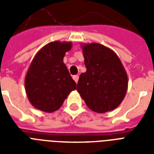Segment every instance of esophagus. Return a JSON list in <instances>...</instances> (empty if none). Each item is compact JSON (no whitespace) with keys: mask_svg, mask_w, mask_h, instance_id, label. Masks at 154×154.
I'll list each match as a JSON object with an SVG mask.
<instances>
[{"mask_svg":"<svg viewBox=\"0 0 154 154\" xmlns=\"http://www.w3.org/2000/svg\"><path fill=\"white\" fill-rule=\"evenodd\" d=\"M72 79L74 80L76 83H77V82H78V79H79V76H78V75H74V76L72 77Z\"/></svg>","mask_w":154,"mask_h":154,"instance_id":"1","label":"esophagus"}]
</instances>
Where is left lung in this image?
Segmentation results:
<instances>
[{
    "instance_id": "1",
    "label": "left lung",
    "mask_w": 154,
    "mask_h": 154,
    "mask_svg": "<svg viewBox=\"0 0 154 154\" xmlns=\"http://www.w3.org/2000/svg\"><path fill=\"white\" fill-rule=\"evenodd\" d=\"M82 48L86 72L80 75L77 92L94 112L104 113L114 109L128 89V77L122 61L103 45L85 44Z\"/></svg>"
}]
</instances>
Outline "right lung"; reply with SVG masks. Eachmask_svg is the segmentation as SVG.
Masks as SVG:
<instances>
[{"instance_id":"1","label":"right lung","mask_w":154,"mask_h":154,"mask_svg":"<svg viewBox=\"0 0 154 154\" xmlns=\"http://www.w3.org/2000/svg\"><path fill=\"white\" fill-rule=\"evenodd\" d=\"M72 42H50L35 55L25 79V92L36 109L46 112L59 109L68 95L76 89L63 62Z\"/></svg>"}]
</instances>
